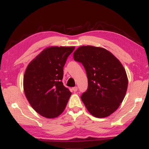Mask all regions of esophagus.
<instances>
[{
  "label": "esophagus",
  "mask_w": 149,
  "mask_h": 149,
  "mask_svg": "<svg viewBox=\"0 0 149 149\" xmlns=\"http://www.w3.org/2000/svg\"><path fill=\"white\" fill-rule=\"evenodd\" d=\"M72 90L74 91V92H76V91H77V86H75L74 88H72Z\"/></svg>",
  "instance_id": "obj_1"
}]
</instances>
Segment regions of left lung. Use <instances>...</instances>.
<instances>
[{"label": "left lung", "mask_w": 149, "mask_h": 149, "mask_svg": "<svg viewBox=\"0 0 149 149\" xmlns=\"http://www.w3.org/2000/svg\"><path fill=\"white\" fill-rule=\"evenodd\" d=\"M74 59L86 72L88 87L81 98L87 110L97 118L111 115L127 90V75L121 62L107 50L91 45L78 47Z\"/></svg>", "instance_id": "obj_1"}]
</instances>
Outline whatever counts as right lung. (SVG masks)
<instances>
[{
  "label": "right lung",
  "instance_id": "obj_1",
  "mask_svg": "<svg viewBox=\"0 0 149 149\" xmlns=\"http://www.w3.org/2000/svg\"><path fill=\"white\" fill-rule=\"evenodd\" d=\"M75 47H48L27 65L24 90L31 107L42 116L54 118L64 111L72 93L61 80L63 67Z\"/></svg>",
  "mask_w": 149,
  "mask_h": 149
}]
</instances>
